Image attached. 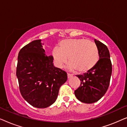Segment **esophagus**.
<instances>
[{
	"mask_svg": "<svg viewBox=\"0 0 127 127\" xmlns=\"http://www.w3.org/2000/svg\"><path fill=\"white\" fill-rule=\"evenodd\" d=\"M72 76H73V74L67 73V78H68V79H69V78H70V77H72Z\"/></svg>",
	"mask_w": 127,
	"mask_h": 127,
	"instance_id": "esophagus-1",
	"label": "esophagus"
}]
</instances>
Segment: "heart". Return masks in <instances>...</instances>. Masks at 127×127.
I'll use <instances>...</instances> for the list:
<instances>
[{
    "instance_id": "heart-1",
    "label": "heart",
    "mask_w": 127,
    "mask_h": 127,
    "mask_svg": "<svg viewBox=\"0 0 127 127\" xmlns=\"http://www.w3.org/2000/svg\"><path fill=\"white\" fill-rule=\"evenodd\" d=\"M51 55L57 67L62 68L66 63L67 58L69 70H77L80 73L91 70L99 58L96 44L85 39L62 40L58 47L53 48Z\"/></svg>"
}]
</instances>
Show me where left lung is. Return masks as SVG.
Returning <instances> with one entry per match:
<instances>
[{"label": "left lung", "instance_id": "1", "mask_svg": "<svg viewBox=\"0 0 127 127\" xmlns=\"http://www.w3.org/2000/svg\"><path fill=\"white\" fill-rule=\"evenodd\" d=\"M98 48L99 60L95 66L83 74L76 76L80 86L74 91L78 100L83 103H93L100 99L108 89L112 72L110 53L107 46L94 39Z\"/></svg>", "mask_w": 127, "mask_h": 127}]
</instances>
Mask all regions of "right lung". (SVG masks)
Listing matches in <instances>:
<instances>
[{
    "mask_svg": "<svg viewBox=\"0 0 127 127\" xmlns=\"http://www.w3.org/2000/svg\"><path fill=\"white\" fill-rule=\"evenodd\" d=\"M41 41H32L21 49L16 75L24 99L32 106L46 108L56 100L67 76L66 72L54 66L52 56L46 55Z\"/></svg>",
    "mask_w": 127,
    "mask_h": 127,
    "instance_id": "obj_1",
    "label": "right lung"
}]
</instances>
